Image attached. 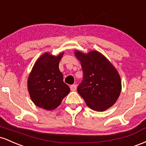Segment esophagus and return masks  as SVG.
Returning <instances> with one entry per match:
<instances>
[{"label":"esophagus","mask_w":146,"mask_h":146,"mask_svg":"<svg viewBox=\"0 0 146 146\" xmlns=\"http://www.w3.org/2000/svg\"><path fill=\"white\" fill-rule=\"evenodd\" d=\"M70 90H71L72 91H75L76 90V85H72L71 86H70Z\"/></svg>","instance_id":"1"}]
</instances>
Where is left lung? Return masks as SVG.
I'll return each mask as SVG.
<instances>
[{
  "mask_svg": "<svg viewBox=\"0 0 146 146\" xmlns=\"http://www.w3.org/2000/svg\"><path fill=\"white\" fill-rule=\"evenodd\" d=\"M81 63L83 80L77 91L90 108L103 112L116 103L121 91L117 70L104 54L96 50L83 53L74 51Z\"/></svg>",
  "mask_w": 146,
  "mask_h": 146,
  "instance_id": "1",
  "label": "left lung"
}]
</instances>
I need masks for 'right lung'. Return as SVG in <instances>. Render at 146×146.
Listing matches in <instances>:
<instances>
[{
  "label": "right lung",
  "mask_w": 146,
  "mask_h": 146,
  "mask_svg": "<svg viewBox=\"0 0 146 146\" xmlns=\"http://www.w3.org/2000/svg\"><path fill=\"white\" fill-rule=\"evenodd\" d=\"M63 54V52L57 56L49 52L42 54L35 62L27 78V90L32 102L46 110L58 107L70 91L63 82L58 68Z\"/></svg>",
  "instance_id": "right-lung-1"
}]
</instances>
